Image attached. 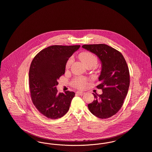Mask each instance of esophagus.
I'll list each match as a JSON object with an SVG mask.
<instances>
[{
    "instance_id": "34e87169",
    "label": "esophagus",
    "mask_w": 152,
    "mask_h": 152,
    "mask_svg": "<svg viewBox=\"0 0 152 152\" xmlns=\"http://www.w3.org/2000/svg\"><path fill=\"white\" fill-rule=\"evenodd\" d=\"M76 93H77L78 95H79V96H83V95H84V94H85V93L82 92V91H77Z\"/></svg>"
}]
</instances>
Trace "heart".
Returning a JSON list of instances; mask_svg holds the SVG:
<instances>
[{
  "label": "heart",
  "mask_w": 152,
  "mask_h": 152,
  "mask_svg": "<svg viewBox=\"0 0 152 152\" xmlns=\"http://www.w3.org/2000/svg\"><path fill=\"white\" fill-rule=\"evenodd\" d=\"M79 58L83 63L87 66L88 65H93V66H96L98 63V58L97 57L94 55L93 53L89 52H84L80 54ZM73 62V58H70L66 64V69L70 68L72 63ZM88 79L86 77H79L75 78L73 82V85L79 88H83L87 84Z\"/></svg>",
  "instance_id": "1"
}]
</instances>
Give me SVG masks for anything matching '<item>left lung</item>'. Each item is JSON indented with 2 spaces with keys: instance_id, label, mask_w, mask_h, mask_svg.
Instances as JSON below:
<instances>
[{
  "instance_id": "1",
  "label": "left lung",
  "mask_w": 152,
  "mask_h": 152,
  "mask_svg": "<svg viewBox=\"0 0 152 152\" xmlns=\"http://www.w3.org/2000/svg\"><path fill=\"white\" fill-rule=\"evenodd\" d=\"M82 47L95 53L102 64L99 77L100 84L97 88L102 89V93H93L95 100L88 104V108L98 118H110L121 109L128 91L130 75L126 62L120 52L105 44L83 45Z\"/></svg>"
}]
</instances>
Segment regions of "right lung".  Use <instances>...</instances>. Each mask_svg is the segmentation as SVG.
<instances>
[{"instance_id":"add662e5","label":"right lung","mask_w":152,"mask_h":152,"mask_svg":"<svg viewBox=\"0 0 152 152\" xmlns=\"http://www.w3.org/2000/svg\"><path fill=\"white\" fill-rule=\"evenodd\" d=\"M80 45H52L38 52L30 65L29 87L31 100L38 111L51 119L61 118L69 109L75 93H59L58 80L65 74L68 59Z\"/></svg>"}]
</instances>
